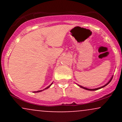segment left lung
Returning a JSON list of instances; mask_svg holds the SVG:
<instances>
[{
    "instance_id": "left-lung-1",
    "label": "left lung",
    "mask_w": 122,
    "mask_h": 122,
    "mask_svg": "<svg viewBox=\"0 0 122 122\" xmlns=\"http://www.w3.org/2000/svg\"><path fill=\"white\" fill-rule=\"evenodd\" d=\"M112 77H113V76H112L111 77V79H110V80H109L108 81L107 83V84H106L103 85V86H101V87L97 88H94V89H89V88H85V87H84V86H81V85H79V84H76L78 86H80V88H83V89H86V90H88V91H96V90H98V89H101V88H103V87H104V86H106V85H107L108 84L110 83V82H111V81L112 80Z\"/></svg>"
}]
</instances>
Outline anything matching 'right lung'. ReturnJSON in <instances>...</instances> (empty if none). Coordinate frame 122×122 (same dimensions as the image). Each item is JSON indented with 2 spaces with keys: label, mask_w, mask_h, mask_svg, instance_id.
I'll list each match as a JSON object with an SVG mask.
<instances>
[{
  "label": "right lung",
  "mask_w": 122,
  "mask_h": 122,
  "mask_svg": "<svg viewBox=\"0 0 122 122\" xmlns=\"http://www.w3.org/2000/svg\"><path fill=\"white\" fill-rule=\"evenodd\" d=\"M52 84H53V82H52V83H51V84H50V85H49V86H47V87H46V88H45V89H43V90L37 91H34V93H37V92H42V91H44V90H45V89H48V88H49V87H50V86H51V85H52Z\"/></svg>",
  "instance_id": "obj_1"
}]
</instances>
